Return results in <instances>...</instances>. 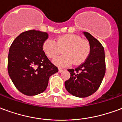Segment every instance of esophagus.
<instances>
[{"instance_id":"obj_1","label":"esophagus","mask_w":122,"mask_h":122,"mask_svg":"<svg viewBox=\"0 0 122 122\" xmlns=\"http://www.w3.org/2000/svg\"><path fill=\"white\" fill-rule=\"evenodd\" d=\"M58 71H59V72H63V70L62 69H61V68H59Z\"/></svg>"}]
</instances>
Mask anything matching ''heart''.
Instances as JSON below:
<instances>
[{"label":"heart","mask_w":122,"mask_h":122,"mask_svg":"<svg viewBox=\"0 0 122 122\" xmlns=\"http://www.w3.org/2000/svg\"><path fill=\"white\" fill-rule=\"evenodd\" d=\"M63 50L64 55L53 60V63L59 66H69L72 63L79 65L84 63L91 52L89 41L80 36L67 34L61 36L55 40L48 38L43 42L42 50L48 58H55Z\"/></svg>","instance_id":"obj_1"}]
</instances>
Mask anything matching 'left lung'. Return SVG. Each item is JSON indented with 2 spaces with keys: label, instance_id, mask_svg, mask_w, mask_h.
I'll list each match as a JSON object with an SVG mask.
<instances>
[{
  "label": "left lung",
  "instance_id": "8db88e82",
  "mask_svg": "<svg viewBox=\"0 0 122 122\" xmlns=\"http://www.w3.org/2000/svg\"><path fill=\"white\" fill-rule=\"evenodd\" d=\"M91 45L89 57L80 66L68 69L71 77L65 82L66 90L78 97H86L93 94L101 84L106 71L104 48L91 34L84 32Z\"/></svg>",
  "mask_w": 122,
  "mask_h": 122
}]
</instances>
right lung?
I'll return each mask as SVG.
<instances>
[{
  "label": "right lung",
  "instance_id": "obj_1",
  "mask_svg": "<svg viewBox=\"0 0 122 122\" xmlns=\"http://www.w3.org/2000/svg\"><path fill=\"white\" fill-rule=\"evenodd\" d=\"M47 32L29 30L21 33L10 47L8 71L21 93L32 96L44 92L49 78L58 72L42 50Z\"/></svg>",
  "mask_w": 122,
  "mask_h": 122
}]
</instances>
